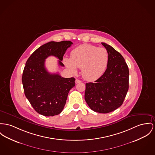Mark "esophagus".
Returning <instances> with one entry per match:
<instances>
[{
	"label": "esophagus",
	"mask_w": 155,
	"mask_h": 155,
	"mask_svg": "<svg viewBox=\"0 0 155 155\" xmlns=\"http://www.w3.org/2000/svg\"><path fill=\"white\" fill-rule=\"evenodd\" d=\"M80 82H81V80H79V79H76V81H75V83H76V84Z\"/></svg>",
	"instance_id": "obj_1"
}]
</instances>
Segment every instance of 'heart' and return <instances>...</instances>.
Instances as JSON below:
<instances>
[{"instance_id":"heart-1","label":"heart","mask_w":155,"mask_h":155,"mask_svg":"<svg viewBox=\"0 0 155 155\" xmlns=\"http://www.w3.org/2000/svg\"><path fill=\"white\" fill-rule=\"evenodd\" d=\"M108 61L109 54L104 48L83 44L72 50L71 58H65L64 63L73 73L77 72L76 68H82L83 78L88 81H94L103 75Z\"/></svg>"}]
</instances>
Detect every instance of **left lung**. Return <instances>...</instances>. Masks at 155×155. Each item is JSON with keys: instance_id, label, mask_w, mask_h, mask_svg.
I'll list each match as a JSON object with an SVG mask.
<instances>
[{"instance_id": "obj_1", "label": "left lung", "mask_w": 155, "mask_h": 155, "mask_svg": "<svg viewBox=\"0 0 155 155\" xmlns=\"http://www.w3.org/2000/svg\"><path fill=\"white\" fill-rule=\"evenodd\" d=\"M107 51L109 61L103 75L94 83H86L84 99L96 112L107 114L119 107L129 89L128 66L122 54L102 43Z\"/></svg>"}]
</instances>
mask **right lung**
Wrapping results in <instances>:
<instances>
[{"mask_svg": "<svg viewBox=\"0 0 155 155\" xmlns=\"http://www.w3.org/2000/svg\"><path fill=\"white\" fill-rule=\"evenodd\" d=\"M72 41H50L33 52L28 59L22 74L25 94L33 109L45 116H53L62 112L70 90L75 86L74 78H62L58 73L46 70L45 59L54 56L59 59V65Z\"/></svg>", "mask_w": 155, "mask_h": 155, "instance_id": "right-lung-1", "label": "right lung"}]
</instances>
